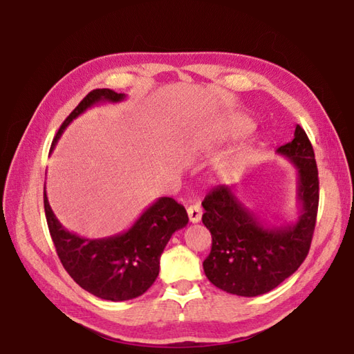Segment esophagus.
<instances>
[{
	"mask_svg": "<svg viewBox=\"0 0 354 354\" xmlns=\"http://www.w3.org/2000/svg\"><path fill=\"white\" fill-rule=\"evenodd\" d=\"M187 213H189V219L192 223H198L201 222L202 217V207L199 204H193L189 208H187Z\"/></svg>",
	"mask_w": 354,
	"mask_h": 354,
	"instance_id": "34e87169",
	"label": "esophagus"
}]
</instances>
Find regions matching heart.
<instances>
[{"label":"heart","mask_w":354,"mask_h":354,"mask_svg":"<svg viewBox=\"0 0 354 354\" xmlns=\"http://www.w3.org/2000/svg\"><path fill=\"white\" fill-rule=\"evenodd\" d=\"M251 127H252V123L250 120L245 117H237L232 120L227 129H225V132L222 133V138L223 140L237 138L240 135L250 132ZM246 160H248V150L242 149L236 155H232V158H230L228 162L225 164V167H227L230 171H239L246 164Z\"/></svg>","instance_id":"obj_1"}]
</instances>
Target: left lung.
<instances>
[{
	"mask_svg": "<svg viewBox=\"0 0 354 354\" xmlns=\"http://www.w3.org/2000/svg\"><path fill=\"white\" fill-rule=\"evenodd\" d=\"M277 153L297 169V222L265 227L230 185H217L202 202V222L213 239L204 272L216 288L232 295L257 297L275 289L301 266L310 250L319 181L312 142L301 126L297 124L293 140L278 147Z\"/></svg>",
	"mask_w": 354,
	"mask_h": 354,
	"instance_id": "8db88e82",
	"label": "left lung"
}]
</instances>
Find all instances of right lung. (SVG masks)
Masks as SVG:
<instances>
[{
	"label": "right lung",
	"mask_w": 354,
	"mask_h": 354,
	"mask_svg": "<svg viewBox=\"0 0 354 354\" xmlns=\"http://www.w3.org/2000/svg\"><path fill=\"white\" fill-rule=\"evenodd\" d=\"M126 99L108 88L94 89L59 127L51 150L74 118L94 106ZM50 150V152H51ZM44 208L56 252L66 272L82 289L108 301H126L142 295L160 274V259L171 234L189 223L185 208L171 198H160L145 209L132 227L104 239H85L64 228L44 190Z\"/></svg>",
	"instance_id": "obj_1"
}]
</instances>
